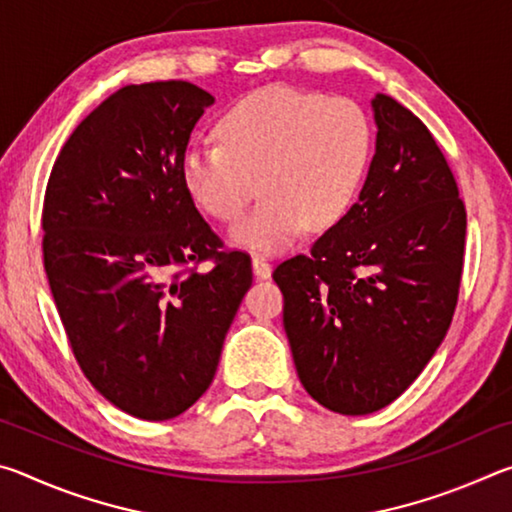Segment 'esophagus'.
Masks as SVG:
<instances>
[{"mask_svg":"<svg viewBox=\"0 0 512 512\" xmlns=\"http://www.w3.org/2000/svg\"><path fill=\"white\" fill-rule=\"evenodd\" d=\"M271 271H273V266L266 257H262V255L253 257V273L259 277V280H266V277H271Z\"/></svg>","mask_w":512,"mask_h":512,"instance_id":"1","label":"esophagus"}]
</instances>
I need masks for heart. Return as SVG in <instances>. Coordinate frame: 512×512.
Listing matches in <instances>:
<instances>
[{
    "mask_svg": "<svg viewBox=\"0 0 512 512\" xmlns=\"http://www.w3.org/2000/svg\"><path fill=\"white\" fill-rule=\"evenodd\" d=\"M221 144L189 146L180 173L196 205L219 221L262 203L230 228L253 253H280L311 225L332 228L350 210L372 160V124L357 101L266 88L235 103L216 126Z\"/></svg>",
    "mask_w": 512,
    "mask_h": 512,
    "instance_id": "b5f03b06",
    "label": "heart"
}]
</instances>
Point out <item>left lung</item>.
<instances>
[{"instance_id":"8db88e82","label":"left lung","mask_w":512,"mask_h":512,"mask_svg":"<svg viewBox=\"0 0 512 512\" xmlns=\"http://www.w3.org/2000/svg\"><path fill=\"white\" fill-rule=\"evenodd\" d=\"M375 155L343 219L273 271L305 391L366 415L409 388L452 323L465 205L429 128L388 94L372 99Z\"/></svg>"}]
</instances>
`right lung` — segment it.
Returning <instances> with one entry per match:
<instances>
[{
	"label": "right lung",
	"mask_w": 512,
	"mask_h": 512,
	"mask_svg": "<svg viewBox=\"0 0 512 512\" xmlns=\"http://www.w3.org/2000/svg\"><path fill=\"white\" fill-rule=\"evenodd\" d=\"M212 103L187 81L126 85L76 126L47 183L42 255L69 345L140 420L176 418L210 388L253 284L250 257L221 253L180 173Z\"/></svg>",
	"instance_id": "right-lung-1"
}]
</instances>
